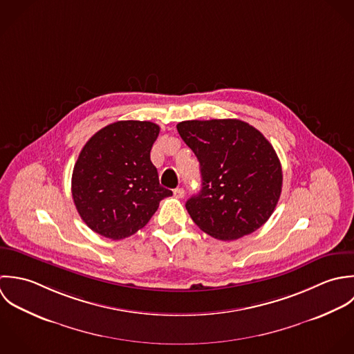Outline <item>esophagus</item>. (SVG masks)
Segmentation results:
<instances>
[{"mask_svg":"<svg viewBox=\"0 0 354 354\" xmlns=\"http://www.w3.org/2000/svg\"><path fill=\"white\" fill-rule=\"evenodd\" d=\"M174 196H175L176 198H183V197H185V190H183L182 187H178V189L174 190Z\"/></svg>","mask_w":354,"mask_h":354,"instance_id":"obj_1","label":"esophagus"}]
</instances>
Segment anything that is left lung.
<instances>
[{"label": "left lung", "instance_id": "1", "mask_svg": "<svg viewBox=\"0 0 354 354\" xmlns=\"http://www.w3.org/2000/svg\"><path fill=\"white\" fill-rule=\"evenodd\" d=\"M176 129L200 161L203 189L186 203L193 221L221 241L260 228L282 192V165L272 145L238 119L187 120Z\"/></svg>", "mask_w": 354, "mask_h": 354}]
</instances>
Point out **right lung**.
Masks as SVG:
<instances>
[{"label":"right lung","instance_id":"add662e5","mask_svg":"<svg viewBox=\"0 0 354 354\" xmlns=\"http://www.w3.org/2000/svg\"><path fill=\"white\" fill-rule=\"evenodd\" d=\"M160 127L122 120L95 133L79 153L72 172V198L82 220L97 234L123 239L147 224L162 198L150 150Z\"/></svg>","mask_w":354,"mask_h":354}]
</instances>
